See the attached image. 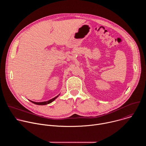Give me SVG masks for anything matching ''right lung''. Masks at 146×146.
Masks as SVG:
<instances>
[{
	"label": "right lung",
	"instance_id": "obj_1",
	"mask_svg": "<svg viewBox=\"0 0 146 146\" xmlns=\"http://www.w3.org/2000/svg\"><path fill=\"white\" fill-rule=\"evenodd\" d=\"M59 95H58V96H56V97H55V98H52V99H50V100H48V101H46V102H33V101H31V100H30L32 103H34V104H36V105H47V104H49V103H51V102H52L56 98H58V96H59Z\"/></svg>",
	"mask_w": 146,
	"mask_h": 146
}]
</instances>
